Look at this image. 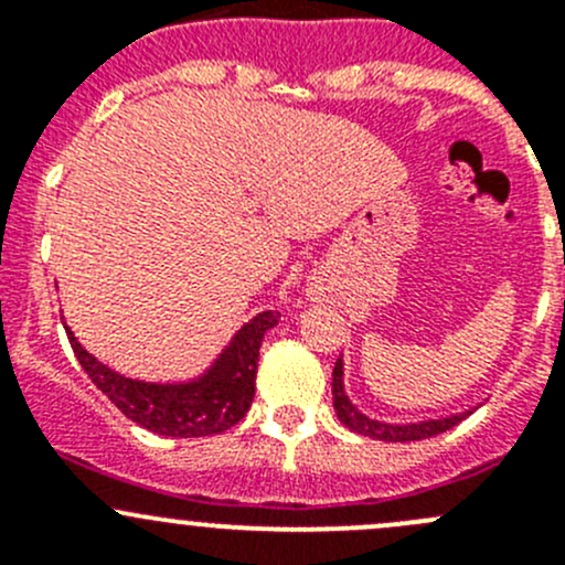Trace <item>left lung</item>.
I'll use <instances>...</instances> for the list:
<instances>
[{"label": "left lung", "mask_w": 565, "mask_h": 565, "mask_svg": "<svg viewBox=\"0 0 565 565\" xmlns=\"http://www.w3.org/2000/svg\"><path fill=\"white\" fill-rule=\"evenodd\" d=\"M333 407L335 415H339L341 424L347 429L358 431L363 437H372V440H385V443H413V440H426V437L443 435V431L454 429V426L461 424L472 409H465V413L446 415V418H426V420H413V424H388V420L369 418L366 413L355 407L350 402L344 391V361H335L333 366Z\"/></svg>", "instance_id": "obj_1"}]
</instances>
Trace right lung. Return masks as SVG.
I'll return each mask as SVG.
<instances>
[{
    "label": "right lung",
    "mask_w": 565,
    "mask_h": 565,
    "mask_svg": "<svg viewBox=\"0 0 565 565\" xmlns=\"http://www.w3.org/2000/svg\"><path fill=\"white\" fill-rule=\"evenodd\" d=\"M278 311H262L248 319L221 350L204 374L182 383H147L125 377L84 350L67 328L73 352L95 385L130 420L163 437H207L232 429L254 402L256 361L267 330L278 324Z\"/></svg>",
    "instance_id": "1"
}]
</instances>
